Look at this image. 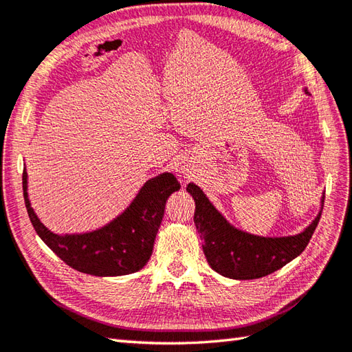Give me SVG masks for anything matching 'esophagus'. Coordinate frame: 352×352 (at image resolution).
Returning <instances> with one entry per match:
<instances>
[{
	"instance_id": "obj_1",
	"label": "esophagus",
	"mask_w": 352,
	"mask_h": 352,
	"mask_svg": "<svg viewBox=\"0 0 352 352\" xmlns=\"http://www.w3.org/2000/svg\"><path fill=\"white\" fill-rule=\"evenodd\" d=\"M182 173H184V171H182Z\"/></svg>"
}]
</instances>
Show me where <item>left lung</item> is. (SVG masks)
<instances>
[{
  "instance_id": "1",
  "label": "left lung",
  "mask_w": 352,
  "mask_h": 352,
  "mask_svg": "<svg viewBox=\"0 0 352 352\" xmlns=\"http://www.w3.org/2000/svg\"><path fill=\"white\" fill-rule=\"evenodd\" d=\"M304 93H309L304 89ZM194 201V223L203 241V253L209 267L218 274L235 280H253L271 274L298 257L314 235L321 218H316L301 233L291 236H259L229 223L199 185H186ZM324 206V197L321 200Z\"/></svg>"
}]
</instances>
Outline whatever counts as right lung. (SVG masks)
<instances>
[{"label": "right lung", "instance_id": "1", "mask_svg": "<svg viewBox=\"0 0 352 352\" xmlns=\"http://www.w3.org/2000/svg\"><path fill=\"white\" fill-rule=\"evenodd\" d=\"M22 188L36 233L61 261L84 274L117 277L140 271L151 259L164 206L181 184L173 173L164 171L146 181L129 206L110 223L90 232L65 235L46 228L31 208L27 168L22 175Z\"/></svg>", "mask_w": 352, "mask_h": 352}]
</instances>
